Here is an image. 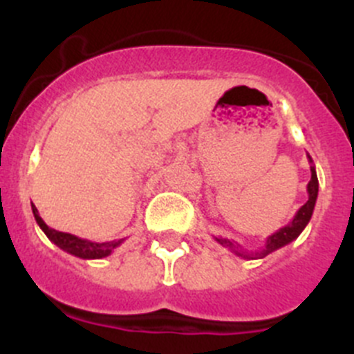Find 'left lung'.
Here are the masks:
<instances>
[{
    "mask_svg": "<svg viewBox=\"0 0 354 354\" xmlns=\"http://www.w3.org/2000/svg\"><path fill=\"white\" fill-rule=\"evenodd\" d=\"M306 157H308L310 173H312V178H310L308 185H306L308 200H306L305 205L299 207L298 212L295 214V217L289 221V224L283 226L281 230H277L276 233H272L270 236H267L266 245H263L262 248L255 250V252H248V250H245L243 246H241L240 243H236L234 240H227V238H216V236H214V240H216L219 245L230 248L231 252L234 253V255L241 257V259H248V260L263 259V257H267L269 253L276 252V250L283 248V246H286V245L291 243V241H295L296 238L301 234V231L305 230L306 224L310 223V219H312V214H313V209H315L317 197H319V180H317L315 166H313V160H312V157H310V154H306Z\"/></svg>",
    "mask_w": 354,
    "mask_h": 354,
    "instance_id": "obj_1",
    "label": "left lung"
}]
</instances>
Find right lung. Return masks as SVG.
Masks as SVG:
<instances>
[{"label":"right lung","mask_w":354,"mask_h":354,"mask_svg":"<svg viewBox=\"0 0 354 354\" xmlns=\"http://www.w3.org/2000/svg\"><path fill=\"white\" fill-rule=\"evenodd\" d=\"M32 212H34L35 223H37L39 227L44 231L46 236L58 246V248H62L63 252L78 257V259H85V260L104 259V257L111 255V253H113L114 250L124 241V238H121V240H114V241H102V243L84 240V238H78L75 236V234L63 233V231H56L53 230V227H49L48 224L42 221V217L39 216V210L35 209V205H32Z\"/></svg>","instance_id":"1"}]
</instances>
